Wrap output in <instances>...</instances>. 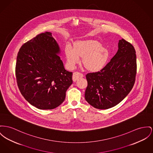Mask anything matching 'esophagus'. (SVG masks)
I'll return each instance as SVG.
<instances>
[{"instance_id": "esophagus-1", "label": "esophagus", "mask_w": 153, "mask_h": 153, "mask_svg": "<svg viewBox=\"0 0 153 153\" xmlns=\"http://www.w3.org/2000/svg\"><path fill=\"white\" fill-rule=\"evenodd\" d=\"M82 77H83V74H82L79 72H74L73 75H72V80H73V81L75 82Z\"/></svg>"}]
</instances>
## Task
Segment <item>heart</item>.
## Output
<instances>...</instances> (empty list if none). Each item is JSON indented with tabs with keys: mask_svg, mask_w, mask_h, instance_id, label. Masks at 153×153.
I'll use <instances>...</instances> for the list:
<instances>
[{
	"mask_svg": "<svg viewBox=\"0 0 153 153\" xmlns=\"http://www.w3.org/2000/svg\"><path fill=\"white\" fill-rule=\"evenodd\" d=\"M67 62L70 68L80 62L91 72L101 71L106 65L109 57V50L96 40H82L75 42L73 48L67 46L65 49Z\"/></svg>",
	"mask_w": 153,
	"mask_h": 153,
	"instance_id": "heart-1",
	"label": "heart"
}]
</instances>
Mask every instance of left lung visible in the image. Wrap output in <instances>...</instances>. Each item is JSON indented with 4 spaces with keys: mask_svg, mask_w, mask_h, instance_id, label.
<instances>
[{
    "mask_svg": "<svg viewBox=\"0 0 153 153\" xmlns=\"http://www.w3.org/2000/svg\"><path fill=\"white\" fill-rule=\"evenodd\" d=\"M118 49L100 71L86 75V102L93 107L105 110L123 100L132 89L136 74V56L134 47L122 39Z\"/></svg>",
    "mask_w": 153,
    "mask_h": 153,
    "instance_id": "left-lung-1",
    "label": "left lung"
}]
</instances>
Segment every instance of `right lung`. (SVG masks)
<instances>
[{
    "mask_svg": "<svg viewBox=\"0 0 153 153\" xmlns=\"http://www.w3.org/2000/svg\"><path fill=\"white\" fill-rule=\"evenodd\" d=\"M59 45L46 32L24 43L18 53L16 76L25 99L40 110H51L65 99L72 72L65 70Z\"/></svg>",
    "mask_w": 153,
    "mask_h": 153,
    "instance_id": "1",
    "label": "right lung"
}]
</instances>
